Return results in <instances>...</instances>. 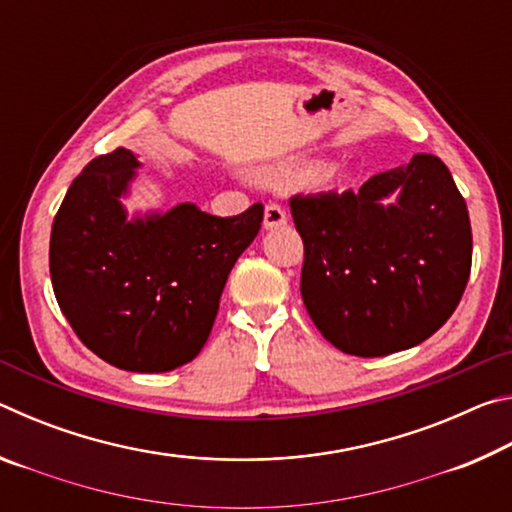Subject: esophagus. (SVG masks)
I'll return each instance as SVG.
<instances>
[{"mask_svg":"<svg viewBox=\"0 0 512 512\" xmlns=\"http://www.w3.org/2000/svg\"><path fill=\"white\" fill-rule=\"evenodd\" d=\"M289 216L284 212L282 205L277 203H268L266 210H264V228L266 230H275V228H282V225H287Z\"/></svg>","mask_w":512,"mask_h":512,"instance_id":"34e87169","label":"esophagus"}]
</instances>
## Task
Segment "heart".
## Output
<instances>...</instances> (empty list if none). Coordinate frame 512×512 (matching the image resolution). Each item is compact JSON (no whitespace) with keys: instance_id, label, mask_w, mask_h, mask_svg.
<instances>
[{"instance_id":"b5f03b06","label":"heart","mask_w":512,"mask_h":512,"mask_svg":"<svg viewBox=\"0 0 512 512\" xmlns=\"http://www.w3.org/2000/svg\"><path fill=\"white\" fill-rule=\"evenodd\" d=\"M341 178V169L336 164H325V167H318L314 173H311V183L318 187H327L336 183Z\"/></svg>"}]
</instances>
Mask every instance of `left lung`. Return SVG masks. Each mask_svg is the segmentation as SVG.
<instances>
[{"label": "left lung", "instance_id": "obj_1", "mask_svg": "<svg viewBox=\"0 0 512 512\" xmlns=\"http://www.w3.org/2000/svg\"><path fill=\"white\" fill-rule=\"evenodd\" d=\"M388 195L395 204L383 205ZM305 244L300 293L345 354L384 357L447 323L470 280L472 228L445 162L429 153L377 173L359 192L289 201Z\"/></svg>", "mask_w": 512, "mask_h": 512}]
</instances>
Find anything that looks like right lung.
<instances>
[{"instance_id":"obj_1","label":"right lung","mask_w":512,"mask_h":512,"mask_svg":"<svg viewBox=\"0 0 512 512\" xmlns=\"http://www.w3.org/2000/svg\"><path fill=\"white\" fill-rule=\"evenodd\" d=\"M137 167L119 146L74 178L51 225L49 273L85 348L121 370L167 372L203 350L264 205L221 219L180 203L128 219L121 196Z\"/></svg>"}]
</instances>
